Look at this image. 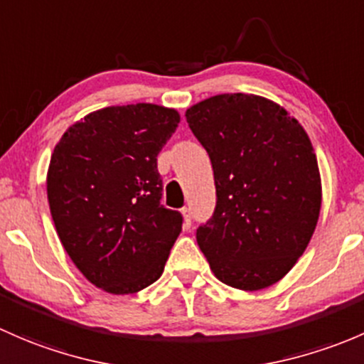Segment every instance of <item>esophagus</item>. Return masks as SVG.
<instances>
[{
  "mask_svg": "<svg viewBox=\"0 0 364 364\" xmlns=\"http://www.w3.org/2000/svg\"><path fill=\"white\" fill-rule=\"evenodd\" d=\"M182 217H183V228L189 230L191 228V208H182Z\"/></svg>",
  "mask_w": 364,
  "mask_h": 364,
  "instance_id": "34e87169",
  "label": "esophagus"
}]
</instances>
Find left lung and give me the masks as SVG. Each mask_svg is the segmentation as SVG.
Listing matches in <instances>:
<instances>
[{
	"instance_id": "8db88e82",
	"label": "left lung",
	"mask_w": 364,
	"mask_h": 364,
	"mask_svg": "<svg viewBox=\"0 0 364 364\" xmlns=\"http://www.w3.org/2000/svg\"><path fill=\"white\" fill-rule=\"evenodd\" d=\"M208 152L217 205L196 240L220 282L273 286L296 264L319 220L322 186L312 141L275 101L217 95L186 112Z\"/></svg>"
}]
</instances>
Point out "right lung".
I'll list each match as a JSON object with an SVG mask.
<instances>
[{
	"mask_svg": "<svg viewBox=\"0 0 364 364\" xmlns=\"http://www.w3.org/2000/svg\"><path fill=\"white\" fill-rule=\"evenodd\" d=\"M181 122L154 103L107 107L71 124L47 171L50 215L82 275L110 294H133L163 275L182 231L164 208L157 154Z\"/></svg>",
	"mask_w": 364,
	"mask_h": 364,
	"instance_id": "right-lung-1",
	"label": "right lung"
}]
</instances>
